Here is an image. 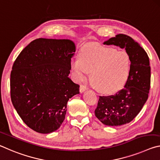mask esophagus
Segmentation results:
<instances>
[{
  "label": "esophagus",
  "instance_id": "esophagus-1",
  "mask_svg": "<svg viewBox=\"0 0 160 160\" xmlns=\"http://www.w3.org/2000/svg\"><path fill=\"white\" fill-rule=\"evenodd\" d=\"M87 88H88L87 86H86V85H81L80 86V88H79V91H80L81 93H83V91H86V89H87Z\"/></svg>",
  "mask_w": 160,
  "mask_h": 160
}]
</instances>
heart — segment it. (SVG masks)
<instances>
[{
	"label": "heart",
	"instance_id": "obj_1",
	"mask_svg": "<svg viewBox=\"0 0 160 160\" xmlns=\"http://www.w3.org/2000/svg\"><path fill=\"white\" fill-rule=\"evenodd\" d=\"M71 69L78 82L85 80L91 72L93 87L99 92L112 93L126 83L130 59L124 50L89 44L82 48L78 58L72 60Z\"/></svg>",
	"mask_w": 160,
	"mask_h": 160
}]
</instances>
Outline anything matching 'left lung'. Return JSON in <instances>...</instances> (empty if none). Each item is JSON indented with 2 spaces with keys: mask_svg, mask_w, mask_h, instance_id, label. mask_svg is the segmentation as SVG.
<instances>
[{
  "mask_svg": "<svg viewBox=\"0 0 160 160\" xmlns=\"http://www.w3.org/2000/svg\"><path fill=\"white\" fill-rule=\"evenodd\" d=\"M125 49L130 59L129 77L124 88L115 95L99 96L95 115L108 126L129 123L138 116L148 98L150 88V60L147 52L132 38L119 34L103 42Z\"/></svg>",
  "mask_w": 160,
  "mask_h": 160,
  "instance_id": "1",
  "label": "left lung"
}]
</instances>
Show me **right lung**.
<instances>
[{"label":"right lung","instance_id":"1","mask_svg":"<svg viewBox=\"0 0 160 160\" xmlns=\"http://www.w3.org/2000/svg\"><path fill=\"white\" fill-rule=\"evenodd\" d=\"M76 51L70 40L39 38L22 49L10 73V98L22 121L47 134L61 126L67 102L79 93L71 80V59Z\"/></svg>","mask_w":160,"mask_h":160}]
</instances>
